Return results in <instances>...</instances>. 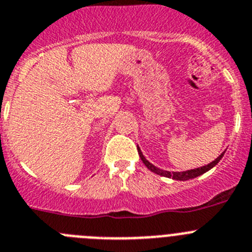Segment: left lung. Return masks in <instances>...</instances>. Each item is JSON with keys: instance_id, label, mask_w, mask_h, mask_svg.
<instances>
[{"instance_id": "obj_1", "label": "left lung", "mask_w": 252, "mask_h": 252, "mask_svg": "<svg viewBox=\"0 0 252 252\" xmlns=\"http://www.w3.org/2000/svg\"><path fill=\"white\" fill-rule=\"evenodd\" d=\"M137 148H138V153H139L140 159L143 160V163L146 164V167L149 169V171H152L153 173H156V174H159V176L167 177V178H172V180H177V181L192 180V178H196V177L206 173V172L210 171L211 168H214L215 165H216L217 163L221 160V158L223 157V154H225V152H222V153L220 154L216 159L212 160V162L208 163V164L203 165V167H198V168H194V169H188V171H183V172H169V171H164V169L158 168V167H156V165L152 164V163L149 162L148 159H146V157L143 156V153H142V151H140L139 147H137Z\"/></svg>"}]
</instances>
